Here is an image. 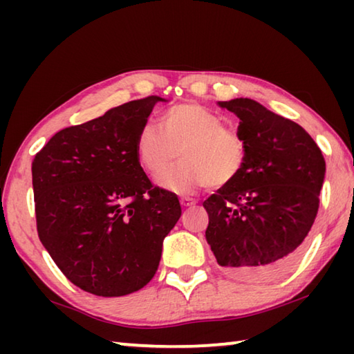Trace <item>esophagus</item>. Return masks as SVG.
Instances as JSON below:
<instances>
[{"label": "esophagus", "instance_id": "34e87169", "mask_svg": "<svg viewBox=\"0 0 354 354\" xmlns=\"http://www.w3.org/2000/svg\"><path fill=\"white\" fill-rule=\"evenodd\" d=\"M195 205H196L195 200H192V198H181V206H183V207H192V206H195Z\"/></svg>", "mask_w": 354, "mask_h": 354}]
</instances>
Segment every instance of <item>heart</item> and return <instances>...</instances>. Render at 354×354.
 Wrapping results in <instances>:
<instances>
[{
    "label": "heart",
    "instance_id": "1",
    "mask_svg": "<svg viewBox=\"0 0 354 354\" xmlns=\"http://www.w3.org/2000/svg\"><path fill=\"white\" fill-rule=\"evenodd\" d=\"M140 165L159 179L178 160L183 164L164 179L176 194H192L211 184L218 187L234 181L245 162V143L223 127L217 113L195 103H183L160 115V127L145 123L136 139Z\"/></svg>",
    "mask_w": 354,
    "mask_h": 354
}]
</instances>
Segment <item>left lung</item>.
Masks as SVG:
<instances>
[{"mask_svg": "<svg viewBox=\"0 0 354 354\" xmlns=\"http://www.w3.org/2000/svg\"><path fill=\"white\" fill-rule=\"evenodd\" d=\"M236 113L243 169L203 203L206 241L218 266L236 278L268 281L301 253L319 211L325 159L298 123L251 98L218 101Z\"/></svg>", "mask_w": 354, "mask_h": 354, "instance_id": "1", "label": "left lung"}]
</instances>
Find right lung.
Wrapping results in <instances>:
<instances>
[{
	"label": "right lung",
	"instance_id": "obj_1",
	"mask_svg": "<svg viewBox=\"0 0 354 354\" xmlns=\"http://www.w3.org/2000/svg\"><path fill=\"white\" fill-rule=\"evenodd\" d=\"M158 95L112 107L59 131L35 154L32 187L40 242L71 283L98 297L147 286L181 217L175 194L153 187L136 139Z\"/></svg>",
	"mask_w": 354,
	"mask_h": 354
}]
</instances>
